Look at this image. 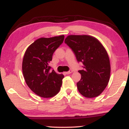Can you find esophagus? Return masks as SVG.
I'll list each match as a JSON object with an SVG mask.
<instances>
[{"mask_svg": "<svg viewBox=\"0 0 129 129\" xmlns=\"http://www.w3.org/2000/svg\"><path fill=\"white\" fill-rule=\"evenodd\" d=\"M72 72H73V70H70L69 72H66V73H65L67 74V75H69V74L72 73Z\"/></svg>", "mask_w": 129, "mask_h": 129, "instance_id": "obj_1", "label": "esophagus"}]
</instances>
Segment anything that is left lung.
I'll return each mask as SVG.
<instances>
[{
  "mask_svg": "<svg viewBox=\"0 0 129 129\" xmlns=\"http://www.w3.org/2000/svg\"><path fill=\"white\" fill-rule=\"evenodd\" d=\"M65 43L84 69L79 70L81 78L77 83L79 92L86 98L96 97L104 90L110 76L109 56L101 43L88 35H70Z\"/></svg>",
  "mask_w": 129,
  "mask_h": 129,
  "instance_id": "obj_1",
  "label": "left lung"
}]
</instances>
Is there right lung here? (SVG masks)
<instances>
[{
  "label": "right lung",
  "instance_id": "add662e5",
  "mask_svg": "<svg viewBox=\"0 0 129 129\" xmlns=\"http://www.w3.org/2000/svg\"><path fill=\"white\" fill-rule=\"evenodd\" d=\"M64 36L41 38L28 47L22 62V72L26 84L35 94L51 98L59 91L64 76L50 71L49 63L55 50L62 44Z\"/></svg>",
  "mask_w": 129,
  "mask_h": 129
}]
</instances>
